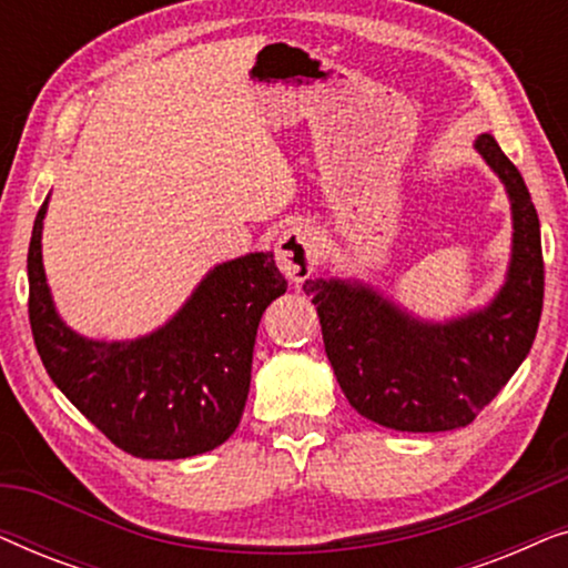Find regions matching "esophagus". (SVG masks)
Wrapping results in <instances>:
<instances>
[{"label": "esophagus", "mask_w": 568, "mask_h": 568, "mask_svg": "<svg viewBox=\"0 0 568 568\" xmlns=\"http://www.w3.org/2000/svg\"><path fill=\"white\" fill-rule=\"evenodd\" d=\"M317 258H321V237H317L315 227H310V224H292L278 237L276 263L284 271V276L292 278V282H305L315 271Z\"/></svg>", "instance_id": "34e87169"}]
</instances>
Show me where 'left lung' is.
Segmentation results:
<instances>
[{
	"mask_svg": "<svg viewBox=\"0 0 568 568\" xmlns=\"http://www.w3.org/2000/svg\"><path fill=\"white\" fill-rule=\"evenodd\" d=\"M507 185L515 216L509 278L491 307L449 325H424L364 286L305 282L321 315L325 354L364 418L395 432L468 426L509 383L538 333L546 290L540 222L530 191L494 136L476 142Z\"/></svg>",
	"mask_w": 568,
	"mask_h": 568,
	"instance_id": "1",
	"label": "left lung"
}]
</instances>
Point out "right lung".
Instances as JSON below:
<instances>
[{
  "instance_id": "add662e5",
  "label": "right lung",
  "mask_w": 568,
  "mask_h": 568,
  "mask_svg": "<svg viewBox=\"0 0 568 568\" xmlns=\"http://www.w3.org/2000/svg\"><path fill=\"white\" fill-rule=\"evenodd\" d=\"M45 201L28 247V317L45 372L123 453L178 460L220 447L243 416L255 333L286 292L274 255L216 266L181 313L131 344L80 338L53 313L41 263Z\"/></svg>"
}]
</instances>
